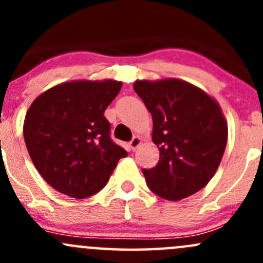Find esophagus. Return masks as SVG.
Returning a JSON list of instances; mask_svg holds the SVG:
<instances>
[{
  "label": "esophagus",
  "mask_w": 263,
  "mask_h": 263,
  "mask_svg": "<svg viewBox=\"0 0 263 263\" xmlns=\"http://www.w3.org/2000/svg\"><path fill=\"white\" fill-rule=\"evenodd\" d=\"M141 137H139V136H135L134 139L131 140V141H129V147H131V150H136L137 147L140 146V144H141Z\"/></svg>",
  "instance_id": "obj_1"
}]
</instances>
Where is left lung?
<instances>
[{
	"instance_id": "8db88e82",
	"label": "left lung",
	"mask_w": 263,
	"mask_h": 263,
	"mask_svg": "<svg viewBox=\"0 0 263 263\" xmlns=\"http://www.w3.org/2000/svg\"><path fill=\"white\" fill-rule=\"evenodd\" d=\"M153 116V141L160 158L142 169L155 195L179 201L202 190L224 155L228 124L210 95L178 79L137 80L134 84Z\"/></svg>"
}]
</instances>
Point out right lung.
<instances>
[{"label": "right lung", "instance_id": "right-lung-1", "mask_svg": "<svg viewBox=\"0 0 263 263\" xmlns=\"http://www.w3.org/2000/svg\"><path fill=\"white\" fill-rule=\"evenodd\" d=\"M121 87L116 80L63 82L31 103L24 140L36 171L55 191L80 200L90 197L127 156L110 139L104 117Z\"/></svg>", "mask_w": 263, "mask_h": 263}]
</instances>
